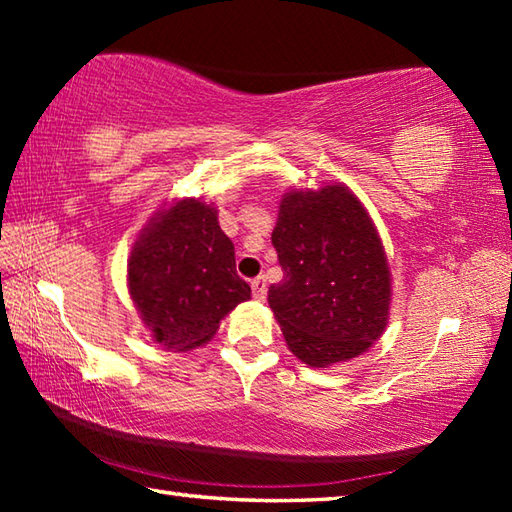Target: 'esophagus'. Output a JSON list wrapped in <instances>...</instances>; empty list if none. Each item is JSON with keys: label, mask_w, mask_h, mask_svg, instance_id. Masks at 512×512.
<instances>
[{"label": "esophagus", "mask_w": 512, "mask_h": 512, "mask_svg": "<svg viewBox=\"0 0 512 512\" xmlns=\"http://www.w3.org/2000/svg\"><path fill=\"white\" fill-rule=\"evenodd\" d=\"M250 289H253L255 300H264L266 298V280H264V277H257V280L250 282Z\"/></svg>", "instance_id": "1"}]
</instances>
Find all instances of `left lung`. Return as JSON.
Masks as SVG:
<instances>
[{
  "mask_svg": "<svg viewBox=\"0 0 512 512\" xmlns=\"http://www.w3.org/2000/svg\"><path fill=\"white\" fill-rule=\"evenodd\" d=\"M271 241L284 277L268 307L293 357L329 368L368 352L388 325L391 268L357 194L343 183L289 189Z\"/></svg>",
  "mask_w": 512,
  "mask_h": 512,
  "instance_id": "obj_1",
  "label": "left lung"
}]
</instances>
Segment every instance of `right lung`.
<instances>
[{"label": "right lung", "instance_id": "right-lung-1", "mask_svg": "<svg viewBox=\"0 0 512 512\" xmlns=\"http://www.w3.org/2000/svg\"><path fill=\"white\" fill-rule=\"evenodd\" d=\"M235 246L219 210L201 198L164 203L128 257V293L137 314L164 350L205 345L250 287L235 271Z\"/></svg>", "mask_w": 512, "mask_h": 512}]
</instances>
